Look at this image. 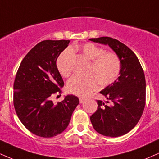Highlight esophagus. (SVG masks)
<instances>
[{"label": "esophagus", "instance_id": "34e87169", "mask_svg": "<svg viewBox=\"0 0 159 159\" xmlns=\"http://www.w3.org/2000/svg\"><path fill=\"white\" fill-rule=\"evenodd\" d=\"M85 98H82V97H80L79 98V102H80V103H83L85 101Z\"/></svg>", "mask_w": 159, "mask_h": 159}]
</instances>
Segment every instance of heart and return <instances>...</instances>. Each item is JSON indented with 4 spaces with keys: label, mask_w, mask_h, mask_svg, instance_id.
Segmentation results:
<instances>
[{
    "label": "heart",
    "mask_w": 159,
    "mask_h": 159,
    "mask_svg": "<svg viewBox=\"0 0 159 159\" xmlns=\"http://www.w3.org/2000/svg\"><path fill=\"white\" fill-rule=\"evenodd\" d=\"M76 52L91 61L89 66L90 73L84 75H75L69 80L67 89L71 93L85 97L98 88V82L102 85L111 84L119 76L121 63L117 54L105 52L103 48L88 43L72 45L58 57L57 67L63 77L70 75L72 53Z\"/></svg>",
    "instance_id": "b5f03b06"
}]
</instances>
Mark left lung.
I'll return each instance as SVG.
<instances>
[{"label": "left lung", "instance_id": "left-lung-1", "mask_svg": "<svg viewBox=\"0 0 159 159\" xmlns=\"http://www.w3.org/2000/svg\"><path fill=\"white\" fill-rule=\"evenodd\" d=\"M90 41L107 45L121 63L120 76L100 91L110 105L97 100V110L90 116L94 129L107 137H119L130 132L143 114L146 102L145 75L134 52L117 39L103 36Z\"/></svg>", "mask_w": 159, "mask_h": 159}]
</instances>
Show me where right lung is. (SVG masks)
I'll list each match as a JSON object with an SVG mask.
<instances>
[{
	"label": "right lung",
	"instance_id": "1",
	"mask_svg": "<svg viewBox=\"0 0 159 159\" xmlns=\"http://www.w3.org/2000/svg\"><path fill=\"white\" fill-rule=\"evenodd\" d=\"M69 40H44L27 54L16 73L13 105L18 117L27 130L43 138H52L66 129L79 99L65 96L54 105V95L61 96L64 85L56 61Z\"/></svg>",
	"mask_w": 159,
	"mask_h": 159
}]
</instances>
